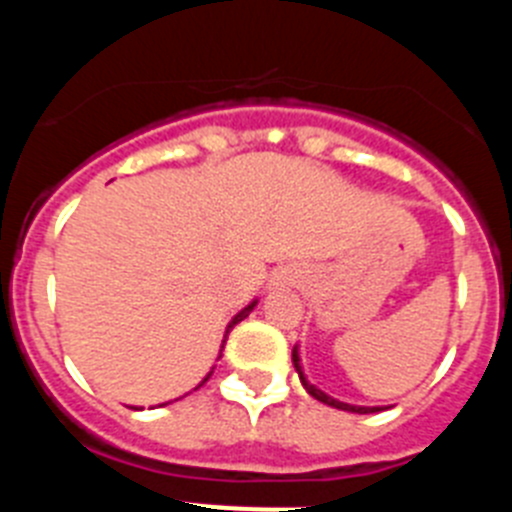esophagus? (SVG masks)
Returning <instances> with one entry per match:
<instances>
[{
	"label": "esophagus",
	"mask_w": 512,
	"mask_h": 512,
	"mask_svg": "<svg viewBox=\"0 0 512 512\" xmlns=\"http://www.w3.org/2000/svg\"><path fill=\"white\" fill-rule=\"evenodd\" d=\"M282 282H287V277H284V274H277V277L271 279V284H274V287H279Z\"/></svg>",
	"instance_id": "1"
}]
</instances>
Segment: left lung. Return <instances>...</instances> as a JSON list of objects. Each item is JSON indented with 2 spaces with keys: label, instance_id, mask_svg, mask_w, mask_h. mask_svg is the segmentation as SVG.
I'll use <instances>...</instances> for the list:
<instances>
[{
  "label": "left lung",
  "instance_id": "8db88e82",
  "mask_svg": "<svg viewBox=\"0 0 512 512\" xmlns=\"http://www.w3.org/2000/svg\"><path fill=\"white\" fill-rule=\"evenodd\" d=\"M292 364H295L297 369V377H300L302 387L307 390V395H312L315 400L325 402V405H330V408H338V410H346V413H359V415H366V413H379L382 408H366V405H348V402H341L336 400V397H330L328 392H323L320 387H315V384L307 382L305 372H302V364H300V351H297V346L292 348Z\"/></svg>",
  "mask_w": 512,
  "mask_h": 512
}]
</instances>
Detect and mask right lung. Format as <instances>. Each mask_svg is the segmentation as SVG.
I'll return each mask as SVG.
<instances>
[{
	"instance_id": "add662e5",
	"label": "right lung",
	"mask_w": 512,
	"mask_h": 512,
	"mask_svg": "<svg viewBox=\"0 0 512 512\" xmlns=\"http://www.w3.org/2000/svg\"><path fill=\"white\" fill-rule=\"evenodd\" d=\"M256 305H259V300H253V302H248V305H246V307H243V310H241V312H238V315H233V320H230V323H228V328H225V336H223V346H220V356H223V348H225V341H228V333H230V330H233V328H235V325L241 323V320H243V318H248V315H251V310H253V307H256ZM220 356H217V359H220ZM212 369H215V366H212ZM212 369H210V372H207V374H205V379H202V382H200V384H197V387H202V384H205V382H207V379H210ZM197 387H194V390H197ZM130 408H133V405H130ZM135 410H138V408H135Z\"/></svg>"
}]
</instances>
